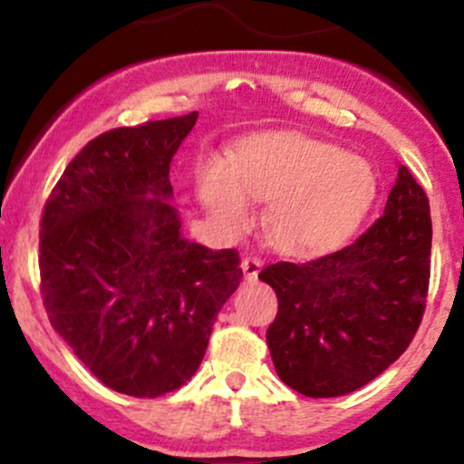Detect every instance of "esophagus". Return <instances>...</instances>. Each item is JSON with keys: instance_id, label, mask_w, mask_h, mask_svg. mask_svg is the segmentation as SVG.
Segmentation results:
<instances>
[{"instance_id": "1", "label": "esophagus", "mask_w": 464, "mask_h": 464, "mask_svg": "<svg viewBox=\"0 0 464 464\" xmlns=\"http://www.w3.org/2000/svg\"><path fill=\"white\" fill-rule=\"evenodd\" d=\"M242 270H244V279H246L248 284H253V281H257L259 270H262V259H259V257H244Z\"/></svg>"}]
</instances>
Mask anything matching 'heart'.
I'll return each mask as SVG.
<instances>
[{"mask_svg":"<svg viewBox=\"0 0 464 464\" xmlns=\"http://www.w3.org/2000/svg\"><path fill=\"white\" fill-rule=\"evenodd\" d=\"M380 179L369 161L303 132H266L239 141L231 168L209 161L198 194L227 228L250 218V198L270 202L266 227L279 250L296 257L332 253L369 216Z\"/></svg>","mask_w":464,"mask_h":464,"instance_id":"obj_1","label":"heart"}]
</instances>
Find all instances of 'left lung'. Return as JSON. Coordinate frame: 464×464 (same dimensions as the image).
<instances>
[{"instance_id":"left-lung-1","label":"left lung","mask_w":464,"mask_h":464,"mask_svg":"<svg viewBox=\"0 0 464 464\" xmlns=\"http://www.w3.org/2000/svg\"><path fill=\"white\" fill-rule=\"evenodd\" d=\"M430 202L406 165L377 218L349 246L305 264L266 266L276 292L270 355L285 386L340 397L375 380L417 334L430 287Z\"/></svg>"}]
</instances>
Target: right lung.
I'll return each instance as SVG.
<instances>
[{
    "label": "right lung",
    "mask_w": 464,
    "mask_h": 464,
    "mask_svg": "<svg viewBox=\"0 0 464 464\" xmlns=\"http://www.w3.org/2000/svg\"><path fill=\"white\" fill-rule=\"evenodd\" d=\"M198 113L102 132L44 207L41 295L76 358L124 395L154 399L191 380L242 281L233 248L180 233L169 163Z\"/></svg>",
    "instance_id": "add662e5"
}]
</instances>
